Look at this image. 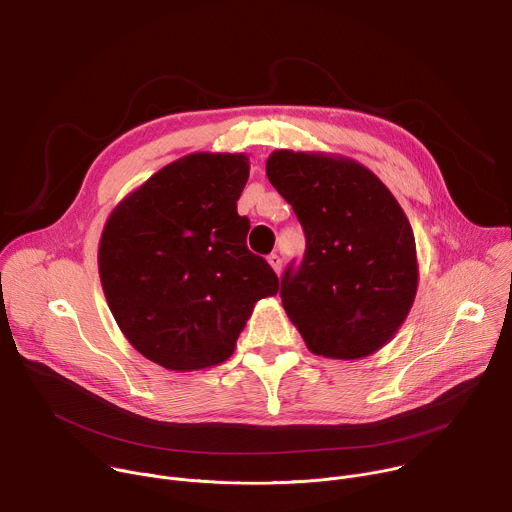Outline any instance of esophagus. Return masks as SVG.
<instances>
[{"label":"esophagus","instance_id":"esophagus-1","mask_svg":"<svg viewBox=\"0 0 512 512\" xmlns=\"http://www.w3.org/2000/svg\"><path fill=\"white\" fill-rule=\"evenodd\" d=\"M267 261H269V265L273 267V271L279 275V273H281V257H279L277 253H271V255L267 257Z\"/></svg>","mask_w":512,"mask_h":512}]
</instances>
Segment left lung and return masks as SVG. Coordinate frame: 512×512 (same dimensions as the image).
Listing matches in <instances>:
<instances>
[{"label": "left lung", "mask_w": 512, "mask_h": 512, "mask_svg": "<svg viewBox=\"0 0 512 512\" xmlns=\"http://www.w3.org/2000/svg\"><path fill=\"white\" fill-rule=\"evenodd\" d=\"M265 172L306 233L302 265L281 279L287 318L312 354H375L403 326L419 283L401 204L377 174L340 154L275 150Z\"/></svg>", "instance_id": "obj_1"}]
</instances>
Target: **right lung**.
<instances>
[{"label":"right lung","mask_w":512,"mask_h":512,"mask_svg":"<svg viewBox=\"0 0 512 512\" xmlns=\"http://www.w3.org/2000/svg\"><path fill=\"white\" fill-rule=\"evenodd\" d=\"M247 154H188L129 192L99 241L109 310L145 358L176 373L231 358L255 304L279 291L269 263L247 249L237 200Z\"/></svg>","instance_id":"right-lung-1"}]
</instances>
